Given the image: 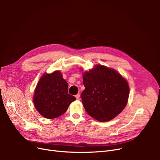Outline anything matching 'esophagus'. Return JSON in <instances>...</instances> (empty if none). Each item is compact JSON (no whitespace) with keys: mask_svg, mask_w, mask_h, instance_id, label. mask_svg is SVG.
<instances>
[{"mask_svg":"<svg viewBox=\"0 0 160 160\" xmlns=\"http://www.w3.org/2000/svg\"><path fill=\"white\" fill-rule=\"evenodd\" d=\"M75 98H76V99H79L80 98V94H79V93L77 94V95H75Z\"/></svg>","mask_w":160,"mask_h":160,"instance_id":"34e87169","label":"esophagus"}]
</instances>
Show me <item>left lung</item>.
Returning a JSON list of instances; mask_svg holds the SVG:
<instances>
[{
	"instance_id": "8db88e82",
	"label": "left lung",
	"mask_w": 160,
	"mask_h": 160,
	"mask_svg": "<svg viewBox=\"0 0 160 160\" xmlns=\"http://www.w3.org/2000/svg\"><path fill=\"white\" fill-rule=\"evenodd\" d=\"M85 90L81 98L91 117L108 122L119 114L127 105L129 88L127 81L116 71L103 65L85 72Z\"/></svg>"
}]
</instances>
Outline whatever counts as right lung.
Instances as JSON below:
<instances>
[{
    "mask_svg": "<svg viewBox=\"0 0 160 160\" xmlns=\"http://www.w3.org/2000/svg\"><path fill=\"white\" fill-rule=\"evenodd\" d=\"M75 100L74 96L68 93V84L59 71L42 76L33 97L36 109L47 119L62 115Z\"/></svg>",
    "mask_w": 160,
    "mask_h": 160,
    "instance_id": "obj_1",
    "label": "right lung"
}]
</instances>
